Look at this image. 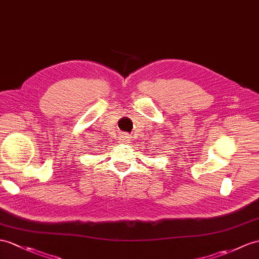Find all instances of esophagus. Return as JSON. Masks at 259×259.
<instances>
[{
    "mask_svg": "<svg viewBox=\"0 0 259 259\" xmlns=\"http://www.w3.org/2000/svg\"><path fill=\"white\" fill-rule=\"evenodd\" d=\"M121 141H122V143H128V136L127 135H122L121 136Z\"/></svg>",
    "mask_w": 259,
    "mask_h": 259,
    "instance_id": "obj_1",
    "label": "esophagus"
}]
</instances>
